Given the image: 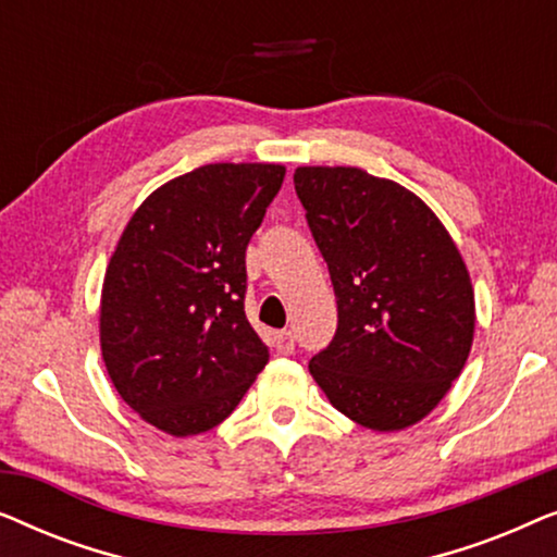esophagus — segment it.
I'll return each mask as SVG.
<instances>
[{
	"label": "esophagus",
	"mask_w": 557,
	"mask_h": 557,
	"mask_svg": "<svg viewBox=\"0 0 557 557\" xmlns=\"http://www.w3.org/2000/svg\"><path fill=\"white\" fill-rule=\"evenodd\" d=\"M271 342H273V347H276L278 355H292L294 352V334L288 330L273 332Z\"/></svg>",
	"instance_id": "1"
}]
</instances>
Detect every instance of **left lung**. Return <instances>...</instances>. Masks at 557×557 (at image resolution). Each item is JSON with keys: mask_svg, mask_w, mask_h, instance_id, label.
<instances>
[{"mask_svg": "<svg viewBox=\"0 0 557 557\" xmlns=\"http://www.w3.org/2000/svg\"><path fill=\"white\" fill-rule=\"evenodd\" d=\"M337 296V334L309 372L349 421L391 433L451 391L474 342V288L421 197L360 166H296Z\"/></svg>", "mask_w": 557, "mask_h": 557, "instance_id": "obj_1", "label": "left lung"}]
</instances>
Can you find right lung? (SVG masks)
Returning <instances> with one entry per match:
<instances>
[{"instance_id": "add662e5", "label": "right lung", "mask_w": 557, "mask_h": 557, "mask_svg": "<svg viewBox=\"0 0 557 557\" xmlns=\"http://www.w3.org/2000/svg\"><path fill=\"white\" fill-rule=\"evenodd\" d=\"M284 164H205L157 187L128 220L101 288V352L128 408L170 436L233 413L269 362L246 319V248Z\"/></svg>"}]
</instances>
